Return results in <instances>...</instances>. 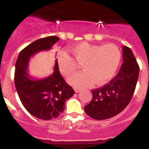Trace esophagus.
Masks as SVG:
<instances>
[{"instance_id":"1","label":"esophagus","mask_w":149,"mask_h":149,"mask_svg":"<svg viewBox=\"0 0 149 149\" xmlns=\"http://www.w3.org/2000/svg\"><path fill=\"white\" fill-rule=\"evenodd\" d=\"M75 92H76V93H78V92H80V91H81V90H80V89H78V88H76V89H75Z\"/></svg>"}]
</instances>
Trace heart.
<instances>
[{"mask_svg":"<svg viewBox=\"0 0 149 149\" xmlns=\"http://www.w3.org/2000/svg\"><path fill=\"white\" fill-rule=\"evenodd\" d=\"M71 57L62 52L58 57V66L61 74L69 77L75 73L78 64L83 71L69 79V83L77 88L91 86L94 83L104 85L116 74L121 61V52L113 44L93 45L82 42L69 49Z\"/></svg>","mask_w":149,"mask_h":149,"instance_id":"1","label":"heart"}]
</instances>
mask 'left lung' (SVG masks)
I'll list each match as a JSON object with an SVG mask.
<instances>
[{"label": "left lung", "mask_w": 149, "mask_h": 149, "mask_svg": "<svg viewBox=\"0 0 149 149\" xmlns=\"http://www.w3.org/2000/svg\"><path fill=\"white\" fill-rule=\"evenodd\" d=\"M123 61L118 73L110 83L92 90V101L84 109L92 118H111L122 112L130 102L137 83L139 67L132 51L127 46H123Z\"/></svg>", "instance_id": "obj_1"}]
</instances>
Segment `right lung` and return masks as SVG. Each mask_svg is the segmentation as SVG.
Segmentation results:
<instances>
[{
	"label": "right lung",
	"instance_id": "right-lung-1",
	"mask_svg": "<svg viewBox=\"0 0 149 149\" xmlns=\"http://www.w3.org/2000/svg\"><path fill=\"white\" fill-rule=\"evenodd\" d=\"M59 40L57 36H49L33 42L20 52L15 64V85L21 102L32 116L45 120L60 115L66 101L75 92L60 74L57 59L52 74L42 79L30 76L29 62L36 53L50 50Z\"/></svg>",
	"mask_w": 149,
	"mask_h": 149
}]
</instances>
